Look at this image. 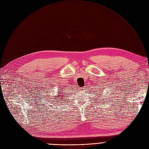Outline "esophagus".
I'll use <instances>...</instances> for the list:
<instances>
[{"label":"esophagus","mask_w":149,"mask_h":149,"mask_svg":"<svg viewBox=\"0 0 149 149\" xmlns=\"http://www.w3.org/2000/svg\"><path fill=\"white\" fill-rule=\"evenodd\" d=\"M84 88H84V87H82V88H80L79 89H80V90H84Z\"/></svg>","instance_id":"esophagus-1"}]
</instances>
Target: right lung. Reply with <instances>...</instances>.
Returning <instances> with one entry per match:
<instances>
[{"mask_svg": "<svg viewBox=\"0 0 149 149\" xmlns=\"http://www.w3.org/2000/svg\"><path fill=\"white\" fill-rule=\"evenodd\" d=\"M62 93H60V95H58V96H54L55 97L54 98H53V99H56V100H55V102H58L60 100H59V97H63V96H62V95H61ZM60 100V99H59ZM63 100H64V99H63Z\"/></svg>", "mask_w": 149, "mask_h": 149, "instance_id": "right-lung-1", "label": "right lung"}]
</instances>
